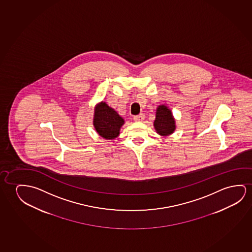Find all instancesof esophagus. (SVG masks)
<instances>
[{"label":"esophagus","mask_w":252,"mask_h":252,"mask_svg":"<svg viewBox=\"0 0 252 252\" xmlns=\"http://www.w3.org/2000/svg\"><path fill=\"white\" fill-rule=\"evenodd\" d=\"M133 120L135 121H138V122H141V121L145 120V114L144 113H140L139 115H136V116L133 117Z\"/></svg>","instance_id":"obj_1"}]
</instances>
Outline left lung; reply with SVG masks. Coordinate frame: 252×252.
<instances>
[{"instance_id":"left-lung-1","label":"left lung","mask_w":252,"mask_h":252,"mask_svg":"<svg viewBox=\"0 0 252 252\" xmlns=\"http://www.w3.org/2000/svg\"><path fill=\"white\" fill-rule=\"evenodd\" d=\"M154 126L156 131L161 136L170 135L175 131V120L167 106L164 105L158 106Z\"/></svg>"}]
</instances>
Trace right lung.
Masks as SVG:
<instances>
[{
    "label": "right lung",
    "instance_id": "add662e5",
    "mask_svg": "<svg viewBox=\"0 0 252 252\" xmlns=\"http://www.w3.org/2000/svg\"><path fill=\"white\" fill-rule=\"evenodd\" d=\"M124 123V119L106 102L102 101L95 107L94 126L96 131L104 139L117 138Z\"/></svg>",
    "mask_w": 252,
    "mask_h": 252
}]
</instances>
